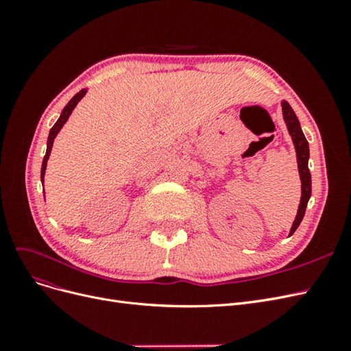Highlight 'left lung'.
<instances>
[{"label": "left lung", "mask_w": 351, "mask_h": 351, "mask_svg": "<svg viewBox=\"0 0 351 351\" xmlns=\"http://www.w3.org/2000/svg\"><path fill=\"white\" fill-rule=\"evenodd\" d=\"M282 107V117L287 129H289V133L293 139L294 143V149H295V156H297V165H299V174H300V182H302V197H300V205L299 209H297V215L295 219L291 226L290 230V236L297 230V227L300 226V222L304 217L307 202L311 199L312 195V177L309 167H307V162H309V143H307L306 137L302 132V127L299 123V119L294 114L293 108L290 107V104L287 101L281 102Z\"/></svg>", "instance_id": "1"}]
</instances>
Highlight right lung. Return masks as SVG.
<instances>
[{"label": "right lung", "mask_w": 351, "mask_h": 351, "mask_svg": "<svg viewBox=\"0 0 351 351\" xmlns=\"http://www.w3.org/2000/svg\"><path fill=\"white\" fill-rule=\"evenodd\" d=\"M86 89H82L79 93L74 95V97L70 99V102L66 105L64 110L61 111V115L60 119L57 120V123L52 125V129L49 130V136H48V142H47V154L44 156V161H42V168H40V182L44 183V177H45V169H47V162L49 159V155H51V149H52V143H54V139L57 137V134L60 133V130L62 129V125L66 124V121L69 120L70 114L73 112V110L76 108V105L79 104V101L86 95Z\"/></svg>", "instance_id": "1"}]
</instances>
